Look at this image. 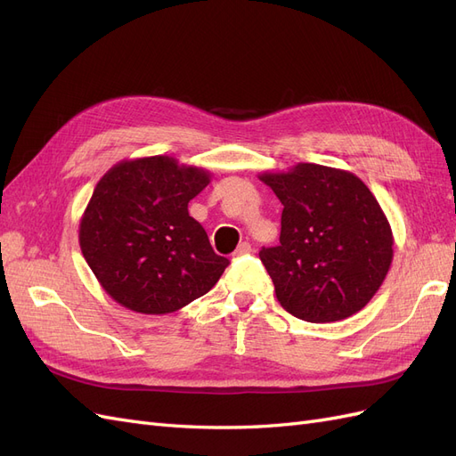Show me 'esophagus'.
Returning <instances> with one entry per match:
<instances>
[{
    "label": "esophagus",
    "instance_id": "1",
    "mask_svg": "<svg viewBox=\"0 0 456 456\" xmlns=\"http://www.w3.org/2000/svg\"><path fill=\"white\" fill-rule=\"evenodd\" d=\"M247 253H251V243L241 241V243L238 245V249L233 251V256H241V255H247Z\"/></svg>",
    "mask_w": 456,
    "mask_h": 456
}]
</instances>
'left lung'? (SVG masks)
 <instances>
[{
  "mask_svg": "<svg viewBox=\"0 0 456 456\" xmlns=\"http://www.w3.org/2000/svg\"><path fill=\"white\" fill-rule=\"evenodd\" d=\"M258 178L283 205L280 245L258 255L280 305L312 323L365 308L392 266L394 233L362 178L317 163Z\"/></svg>",
  "mask_w": 456,
  "mask_h": 456,
  "instance_id": "left-lung-1",
  "label": "left lung"
}]
</instances>
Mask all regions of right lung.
I'll return each instance as SVG.
<instances>
[{"mask_svg":"<svg viewBox=\"0 0 456 456\" xmlns=\"http://www.w3.org/2000/svg\"><path fill=\"white\" fill-rule=\"evenodd\" d=\"M209 183V171L171 156L123 159L96 183L79 220V247L118 305L163 315L215 287L228 258L188 213Z\"/></svg>","mask_w":456,"mask_h":456,"instance_id":"obj_1","label":"right lung"}]
</instances>
